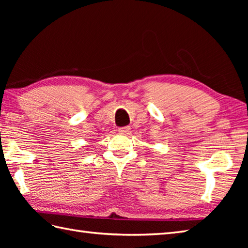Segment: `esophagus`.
Segmentation results:
<instances>
[{"mask_svg":"<svg viewBox=\"0 0 248 248\" xmlns=\"http://www.w3.org/2000/svg\"><path fill=\"white\" fill-rule=\"evenodd\" d=\"M118 132H119V134H121V135H129V134L131 133V128H130V127L119 128Z\"/></svg>","mask_w":248,"mask_h":248,"instance_id":"esophagus-1","label":"esophagus"}]
</instances>
